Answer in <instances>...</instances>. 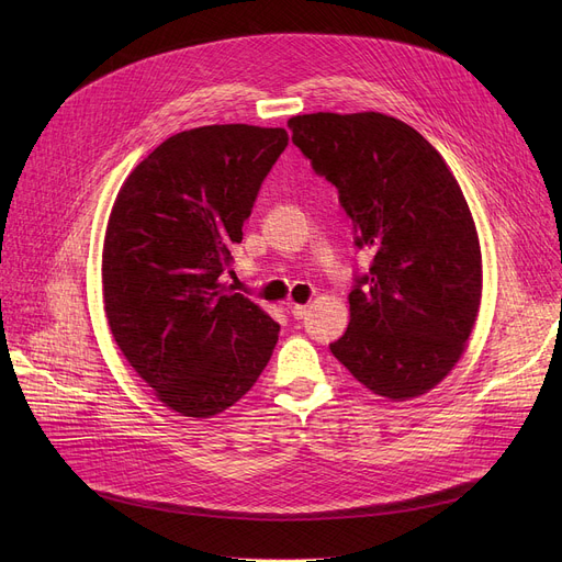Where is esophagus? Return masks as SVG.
Segmentation results:
<instances>
[{
	"label": "esophagus",
	"instance_id": "obj_1",
	"mask_svg": "<svg viewBox=\"0 0 562 562\" xmlns=\"http://www.w3.org/2000/svg\"><path fill=\"white\" fill-rule=\"evenodd\" d=\"M307 312H310L307 305H291V316L293 318H305Z\"/></svg>",
	"mask_w": 562,
	"mask_h": 562
}]
</instances>
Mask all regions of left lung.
Returning <instances> with one entry per match:
<instances>
[{
	"label": "left lung",
	"mask_w": 562,
	"mask_h": 562,
	"mask_svg": "<svg viewBox=\"0 0 562 562\" xmlns=\"http://www.w3.org/2000/svg\"><path fill=\"white\" fill-rule=\"evenodd\" d=\"M286 125L337 189L356 246L371 252L333 356L373 394H426L460 360L483 289L476 225L453 172L417 130L385 113L318 111Z\"/></svg>",
	"instance_id": "1"
}]
</instances>
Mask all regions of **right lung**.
<instances>
[{"instance_id": "1", "label": "right lung", "mask_w": 562, "mask_h": 562, "mask_svg": "<svg viewBox=\"0 0 562 562\" xmlns=\"http://www.w3.org/2000/svg\"><path fill=\"white\" fill-rule=\"evenodd\" d=\"M282 127L210 125L166 138L115 198L102 255L115 344L159 401L206 419L239 401L278 344V323L223 284Z\"/></svg>"}]
</instances>
